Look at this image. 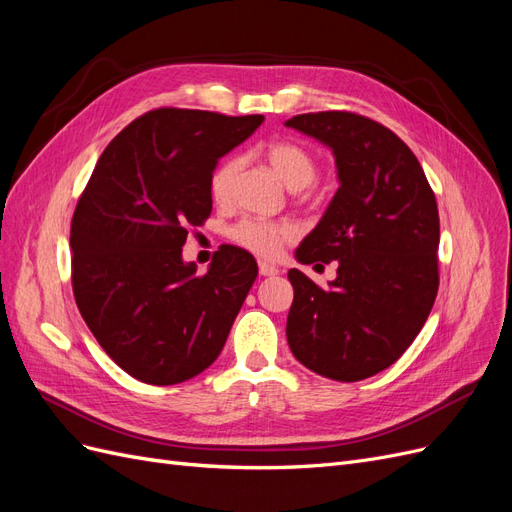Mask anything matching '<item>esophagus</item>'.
Wrapping results in <instances>:
<instances>
[{
    "instance_id": "esophagus-1",
    "label": "esophagus",
    "mask_w": 512,
    "mask_h": 512,
    "mask_svg": "<svg viewBox=\"0 0 512 512\" xmlns=\"http://www.w3.org/2000/svg\"><path fill=\"white\" fill-rule=\"evenodd\" d=\"M258 271H260V275H265V277H271V275L280 273V269H277L275 265H269V262H265V260L258 262Z\"/></svg>"
}]
</instances>
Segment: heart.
<instances>
[{
	"instance_id": "heart-1",
	"label": "heart",
	"mask_w": 512,
	"mask_h": 512,
	"mask_svg": "<svg viewBox=\"0 0 512 512\" xmlns=\"http://www.w3.org/2000/svg\"><path fill=\"white\" fill-rule=\"evenodd\" d=\"M267 162L290 190H303L312 185L320 162L312 149L297 141H280L267 149ZM243 170V158L230 156L213 168L209 177V194L218 205H228L237 190V181ZM230 241L245 247L256 256L273 258L282 247L297 237V226L290 222H267L256 218H245L230 226Z\"/></svg>"
}]
</instances>
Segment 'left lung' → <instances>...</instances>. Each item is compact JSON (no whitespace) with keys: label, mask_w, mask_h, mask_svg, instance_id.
I'll use <instances>...</instances> for the list:
<instances>
[{"label":"left lung","mask_w":512,"mask_h":512,"mask_svg":"<svg viewBox=\"0 0 512 512\" xmlns=\"http://www.w3.org/2000/svg\"><path fill=\"white\" fill-rule=\"evenodd\" d=\"M286 126L329 145L339 175L327 213L297 250L303 265L337 260V277L320 288L288 271V346L324 378L365 380L408 350L436 301V196L412 149L374 119L322 111Z\"/></svg>","instance_id":"8db88e82"}]
</instances>
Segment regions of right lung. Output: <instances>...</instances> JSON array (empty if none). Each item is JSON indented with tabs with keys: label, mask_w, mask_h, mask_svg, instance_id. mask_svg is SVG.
<instances>
[{
	"label": "right lung",
	"mask_w": 512,
	"mask_h": 512,
	"mask_svg": "<svg viewBox=\"0 0 512 512\" xmlns=\"http://www.w3.org/2000/svg\"><path fill=\"white\" fill-rule=\"evenodd\" d=\"M262 115L162 106L134 119L100 156L70 224L72 290L89 331L132 378L168 386L218 359L258 265L220 245L207 273L181 260L211 215L209 177Z\"/></svg>",
	"instance_id": "right-lung-1"
}]
</instances>
